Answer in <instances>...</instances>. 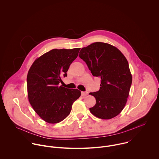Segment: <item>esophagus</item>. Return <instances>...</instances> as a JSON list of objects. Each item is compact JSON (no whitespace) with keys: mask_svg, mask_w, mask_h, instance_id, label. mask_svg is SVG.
<instances>
[{"mask_svg":"<svg viewBox=\"0 0 159 159\" xmlns=\"http://www.w3.org/2000/svg\"><path fill=\"white\" fill-rule=\"evenodd\" d=\"M88 94V92L87 91H82L81 92V96H86Z\"/></svg>","mask_w":159,"mask_h":159,"instance_id":"1","label":"esophagus"}]
</instances>
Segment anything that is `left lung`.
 Instances as JSON below:
<instances>
[{"mask_svg":"<svg viewBox=\"0 0 159 159\" xmlns=\"http://www.w3.org/2000/svg\"><path fill=\"white\" fill-rule=\"evenodd\" d=\"M79 57L84 61L94 76L101 78L100 89L90 93L96 100L89 108L96 117L110 119L124 109L132 84L129 63L116 47L106 43L95 42L81 48Z\"/></svg>","mask_w":159,"mask_h":159,"instance_id":"obj_1","label":"left lung"}]
</instances>
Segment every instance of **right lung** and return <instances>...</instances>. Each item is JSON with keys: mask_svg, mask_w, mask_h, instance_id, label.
Segmentation results:
<instances>
[{"mask_svg": "<svg viewBox=\"0 0 159 159\" xmlns=\"http://www.w3.org/2000/svg\"><path fill=\"white\" fill-rule=\"evenodd\" d=\"M80 48L53 49L35 60L27 75L29 101L35 112L45 122L55 124L70 113L73 102L81 96L77 89L59 86L67 76L70 65Z\"/></svg>", "mask_w": 159, "mask_h": 159, "instance_id": "obj_1", "label": "right lung"}]
</instances>
